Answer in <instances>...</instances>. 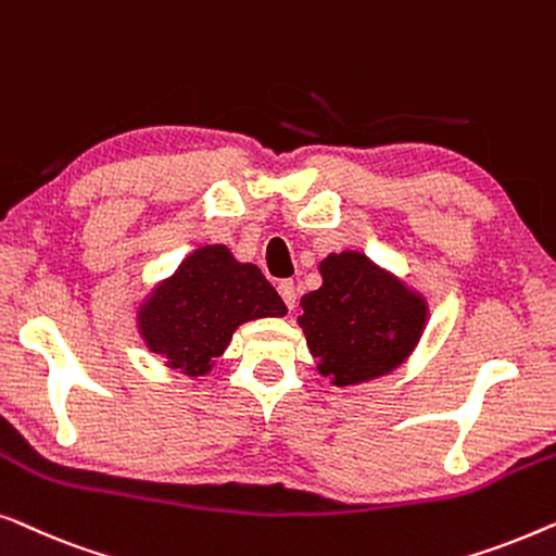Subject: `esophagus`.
I'll return each mask as SVG.
<instances>
[{
    "mask_svg": "<svg viewBox=\"0 0 556 556\" xmlns=\"http://www.w3.org/2000/svg\"><path fill=\"white\" fill-rule=\"evenodd\" d=\"M278 293H280V299H283L288 308H295V301H299V291H295L293 280H280Z\"/></svg>",
    "mask_w": 556,
    "mask_h": 556,
    "instance_id": "1",
    "label": "esophagus"
}]
</instances>
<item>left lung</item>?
Segmentation results:
<instances>
[{"mask_svg":"<svg viewBox=\"0 0 556 556\" xmlns=\"http://www.w3.org/2000/svg\"><path fill=\"white\" fill-rule=\"evenodd\" d=\"M318 273L321 286L301 295L299 316L318 375L356 387L400 369L428 326V299L359 250L329 253Z\"/></svg>","mask_w":556,"mask_h":556,"instance_id":"1","label":"left lung"}]
</instances>
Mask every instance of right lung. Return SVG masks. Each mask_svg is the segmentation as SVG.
Here are the masks:
<instances>
[{
	"label": "right lung",
	"instance_id": "right-lung-1",
	"mask_svg": "<svg viewBox=\"0 0 556 556\" xmlns=\"http://www.w3.org/2000/svg\"><path fill=\"white\" fill-rule=\"evenodd\" d=\"M286 314L257 265L235 261L225 245H202L136 301V331L166 367L197 379L210 375L242 324Z\"/></svg>",
	"mask_w": 556,
	"mask_h": 556
}]
</instances>
